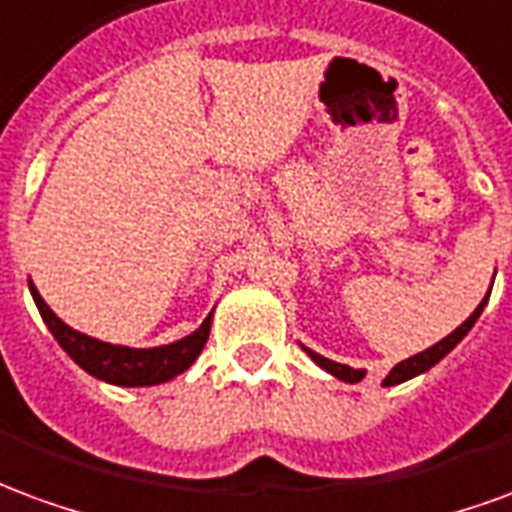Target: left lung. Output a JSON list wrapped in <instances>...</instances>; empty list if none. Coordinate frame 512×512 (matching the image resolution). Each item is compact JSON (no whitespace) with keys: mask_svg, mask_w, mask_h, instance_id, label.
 <instances>
[{"mask_svg":"<svg viewBox=\"0 0 512 512\" xmlns=\"http://www.w3.org/2000/svg\"><path fill=\"white\" fill-rule=\"evenodd\" d=\"M491 283H494V281H491ZM488 297H491V292H488L486 297L480 300V305L475 308V313H472V316H469V319H466L461 327H455L453 333L447 335V338H442V341L434 343V346H428L425 352L414 354V357H406V360H401V363L395 365L393 371L387 374V379H384V384H387V387H393V384L409 382V379H414V376H420V374H425V371H431V368H434V365L439 363V360H442L445 354L453 352L455 346L464 341L466 333H469V330L475 327V322L480 319V313H483V308L488 305ZM302 352L308 354V357H311L313 363L319 365V368H324L327 374H333L335 379H341V382H349V384L363 382V376H365L363 368H349V365H341V363H335V360H327V357L316 354L313 349H308V346H302Z\"/></svg>","mask_w":512,"mask_h":512,"instance_id":"obj_1","label":"left lung"}]
</instances>
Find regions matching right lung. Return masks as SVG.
I'll use <instances>...</instances> for the list:
<instances>
[{"instance_id": "add662e5", "label": "right lung", "mask_w": 512, "mask_h": 512, "mask_svg": "<svg viewBox=\"0 0 512 512\" xmlns=\"http://www.w3.org/2000/svg\"><path fill=\"white\" fill-rule=\"evenodd\" d=\"M29 292H32V300H35L43 322L48 324V330L57 338L59 346L70 354V360L81 365L89 376H95L100 382L117 384V387H152V384H163L174 376L185 374L190 365L196 363V357L210 338L212 313L201 322L199 330H193L174 343H166V346H152V349L117 346V343L98 341L92 335L78 333L70 324L62 322L57 313L48 308L32 281H29Z\"/></svg>"}]
</instances>
